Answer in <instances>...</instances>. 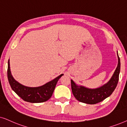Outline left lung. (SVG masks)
Here are the masks:
<instances>
[{"label": "left lung", "instance_id": "1", "mask_svg": "<svg viewBox=\"0 0 127 127\" xmlns=\"http://www.w3.org/2000/svg\"><path fill=\"white\" fill-rule=\"evenodd\" d=\"M117 67L112 77L107 83L102 87L95 89H90L82 85H78L71 79L72 94L77 100L84 103L94 104L102 102L111 95L116 89L119 78L120 71V59L118 55Z\"/></svg>", "mask_w": 127, "mask_h": 127}]
</instances>
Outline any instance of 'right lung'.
I'll return each instance as SVG.
<instances>
[{"label":"right lung","mask_w":127,"mask_h":127,"mask_svg":"<svg viewBox=\"0 0 127 127\" xmlns=\"http://www.w3.org/2000/svg\"><path fill=\"white\" fill-rule=\"evenodd\" d=\"M62 74L53 80L38 87H29L22 85L17 81L11 75L10 60L8 61L7 78L10 85L13 91L25 102L30 103H42L46 102L51 97L57 81Z\"/></svg>","instance_id":"1"}]
</instances>
